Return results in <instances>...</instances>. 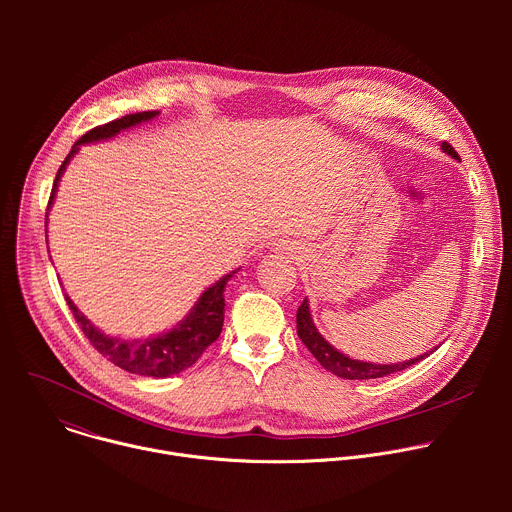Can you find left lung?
Masks as SVG:
<instances>
[{
  "mask_svg": "<svg viewBox=\"0 0 512 512\" xmlns=\"http://www.w3.org/2000/svg\"><path fill=\"white\" fill-rule=\"evenodd\" d=\"M442 150L444 154H448L452 160H458L460 162V156L456 154V150L452 148L450 143L442 141ZM296 322H298V336L300 340L308 346V350L316 356V360L322 364V367L326 371H330L332 375L336 377H342V379H350V381H360V379H379V377H385V375H391V373H397V371H403L407 367H411V364L419 362L421 358L429 356L435 348H431L429 352L425 354H419L411 360H403V362H391V364H377V362H367V360H356V358H350L346 356L344 352L336 350L316 328L314 324V318H312V312H310V302L308 298L302 302V306L298 308V316H296Z\"/></svg>",
  "mask_w": 512,
  "mask_h": 512,
  "instance_id": "8db88e82",
  "label": "left lung"
}]
</instances>
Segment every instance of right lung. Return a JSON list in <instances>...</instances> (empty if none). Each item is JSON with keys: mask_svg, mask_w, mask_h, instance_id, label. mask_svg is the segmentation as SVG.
I'll return each instance as SVG.
<instances>
[{"mask_svg": "<svg viewBox=\"0 0 512 512\" xmlns=\"http://www.w3.org/2000/svg\"><path fill=\"white\" fill-rule=\"evenodd\" d=\"M158 115H160V111L131 113V115H125L121 119H115L111 123H105L101 127L87 131L75 145H72L70 154L64 158V162L56 174V180H54V186L50 192V200H48V210L52 208L60 176L64 174L70 160L79 154L81 145L113 139L121 131L137 127L145 121H152ZM235 273H237V269L227 273L225 277H221L210 287H206L200 294V298L196 300V304L190 308V312L180 322H176L170 330L160 332L156 336H148L143 340L141 338L125 340V338H117V336H109V334L101 332L95 324H91V320L75 304H72V300L68 296H64V298H66L70 312L75 314L77 322L81 324V330L85 332V336L107 360H111L113 364H117L119 369H123L127 373L164 379V377H172V375H178V373L190 369L192 364L200 358V354L218 338V334H221L223 320H225V287Z\"/></svg>", "mask_w": 512, "mask_h": 512, "instance_id": "1", "label": "right lung"}]
</instances>
